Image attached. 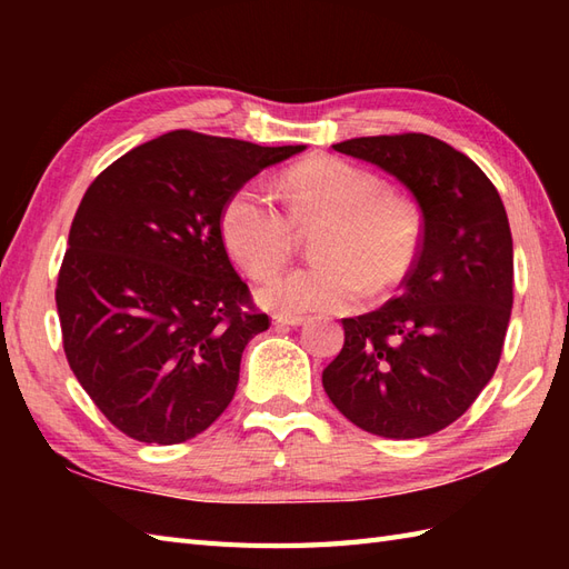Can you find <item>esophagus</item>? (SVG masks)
<instances>
[{"label":"esophagus","instance_id":"esophagus-1","mask_svg":"<svg viewBox=\"0 0 569 569\" xmlns=\"http://www.w3.org/2000/svg\"><path fill=\"white\" fill-rule=\"evenodd\" d=\"M303 322V316H273V325H278V328H298Z\"/></svg>","mask_w":569,"mask_h":569}]
</instances>
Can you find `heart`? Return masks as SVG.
Returning a JSON list of instances; mask_svg holds the SVG:
<instances>
[{
	"label": "heart",
	"instance_id": "obj_1",
	"mask_svg": "<svg viewBox=\"0 0 569 569\" xmlns=\"http://www.w3.org/2000/svg\"><path fill=\"white\" fill-rule=\"evenodd\" d=\"M288 214L259 183L239 186L227 198L220 229L227 251L253 278L283 266L296 249V229L325 224L316 269L269 278L257 298L278 316L342 312L355 308L367 286L389 291L408 276L420 247V212L403 192L340 159H310L283 178Z\"/></svg>",
	"mask_w": 569,
	"mask_h": 569
}]
</instances>
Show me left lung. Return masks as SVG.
<instances>
[{
  "label": "left lung",
  "mask_w": 569,
  "mask_h": 569,
  "mask_svg": "<svg viewBox=\"0 0 569 569\" xmlns=\"http://www.w3.org/2000/svg\"><path fill=\"white\" fill-rule=\"evenodd\" d=\"M332 149L403 183L422 239L401 296L342 320L325 393L371 435L426 438L462 416L497 371L513 306L509 217L485 171L435 137H359Z\"/></svg>",
  "instance_id": "obj_1"
}]
</instances>
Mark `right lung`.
Instances as JSON below:
<instances>
[{
	"label": "right lung",
	"instance_id": "add662e5",
	"mask_svg": "<svg viewBox=\"0 0 569 569\" xmlns=\"http://www.w3.org/2000/svg\"><path fill=\"white\" fill-rule=\"evenodd\" d=\"M306 147L178 129L92 180L70 227L56 306L68 365L114 428L176 445L208 430L269 330L227 257V198Z\"/></svg>",
	"mask_w": 569,
	"mask_h": 569
}]
</instances>
